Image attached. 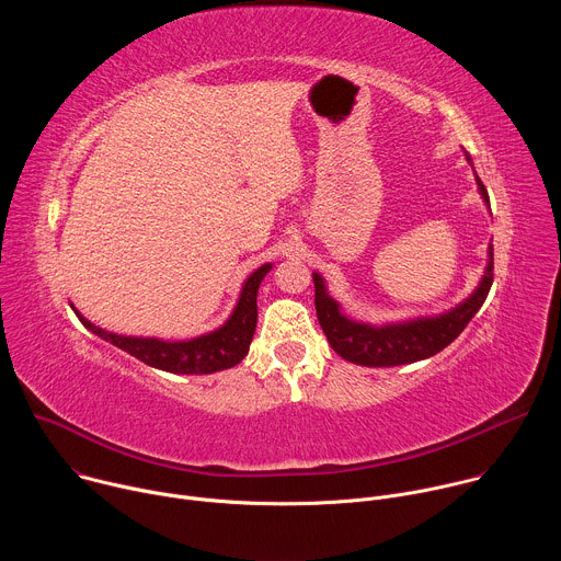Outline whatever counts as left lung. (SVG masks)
Instances as JSON below:
<instances>
[{"label":"left lung","mask_w":561,"mask_h":561,"mask_svg":"<svg viewBox=\"0 0 561 561\" xmlns=\"http://www.w3.org/2000/svg\"><path fill=\"white\" fill-rule=\"evenodd\" d=\"M470 162V154H466ZM472 167V162H470ZM477 188L486 206L489 193L477 178ZM314 282V308L319 327L327 333L333 351L344 357L351 364L368 366V368H383V366H402L413 364L420 359H428L444 351L450 342L457 340V335L466 329V324L474 317V312L482 308V304L489 297V290L493 286V247L489 249V264L486 271L479 279L477 288L455 308L431 314V317H415L407 319V322H392V324H366L355 322V319L346 317L340 308V304L329 295L327 282L319 273H312Z\"/></svg>","instance_id":"left-lung-1"}]
</instances>
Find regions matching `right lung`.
I'll return each instance as SVG.
<instances>
[{
  "instance_id": "1",
  "label": "right lung",
  "mask_w": 561,
  "mask_h": 561,
  "mask_svg": "<svg viewBox=\"0 0 561 561\" xmlns=\"http://www.w3.org/2000/svg\"><path fill=\"white\" fill-rule=\"evenodd\" d=\"M271 268L273 264H262L257 271H253L242 290H239L237 306L226 322L219 329L193 340L171 342L159 337L117 335L91 324L77 308L75 314L91 333L152 368L175 375H210L232 368L247 357L257 327V290Z\"/></svg>"
}]
</instances>
